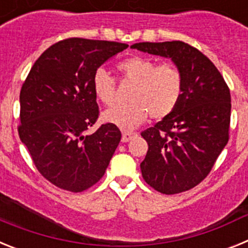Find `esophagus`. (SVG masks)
<instances>
[{
    "label": "esophagus",
    "mask_w": 248,
    "mask_h": 248,
    "mask_svg": "<svg viewBox=\"0 0 248 248\" xmlns=\"http://www.w3.org/2000/svg\"><path fill=\"white\" fill-rule=\"evenodd\" d=\"M135 135H137V134H135V133H133V131H123L122 141H123V143H126V141H129V140L133 139Z\"/></svg>",
    "instance_id": "obj_1"
}]
</instances>
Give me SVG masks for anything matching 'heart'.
Returning a JSON list of instances; mask_svg holds the SVG:
<instances>
[{"mask_svg": "<svg viewBox=\"0 0 248 248\" xmlns=\"http://www.w3.org/2000/svg\"><path fill=\"white\" fill-rule=\"evenodd\" d=\"M123 82L133 83L125 105H115L103 113V120L122 129H134L143 124L148 114L153 119H164L176 109L185 92V78L177 65H157L148 57L133 56L117 64ZM94 95L104 105L113 104L115 79L99 68L93 76Z\"/></svg>", "mask_w": 248, "mask_h": 248, "instance_id": "heart-1", "label": "heart"}]
</instances>
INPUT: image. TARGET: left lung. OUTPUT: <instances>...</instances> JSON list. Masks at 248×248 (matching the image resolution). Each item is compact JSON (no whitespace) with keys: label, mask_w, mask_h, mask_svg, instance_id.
Returning a JSON list of instances; mask_svg holds the SVG:
<instances>
[{"label":"left lung","mask_w":248,"mask_h":248,"mask_svg":"<svg viewBox=\"0 0 248 248\" xmlns=\"http://www.w3.org/2000/svg\"><path fill=\"white\" fill-rule=\"evenodd\" d=\"M131 48L170 58L185 78V92L176 109L141 131L149 145L140 164L141 175L161 194L192 189L209 175L229 141V87L214 63L185 42H141Z\"/></svg>","instance_id":"8db88e82"}]
</instances>
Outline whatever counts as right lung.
<instances>
[{
    "mask_svg": "<svg viewBox=\"0 0 248 248\" xmlns=\"http://www.w3.org/2000/svg\"><path fill=\"white\" fill-rule=\"evenodd\" d=\"M129 46L67 38L46 49L31 68L19 93L18 135L37 170L57 187L82 192L102 179L122 133L102 124L93 92L98 68Z\"/></svg>",
    "mask_w": 248,
    "mask_h": 248,
    "instance_id": "right-lung-1",
    "label": "right lung"
}]
</instances>
